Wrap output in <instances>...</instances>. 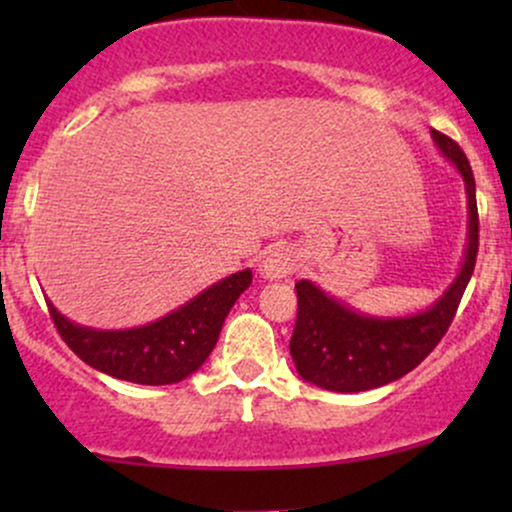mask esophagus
<instances>
[{
  "instance_id": "1",
  "label": "esophagus",
  "mask_w": 512,
  "mask_h": 512,
  "mask_svg": "<svg viewBox=\"0 0 512 512\" xmlns=\"http://www.w3.org/2000/svg\"><path fill=\"white\" fill-rule=\"evenodd\" d=\"M296 267H298L296 252L291 248H274L260 262V274L269 281H279L296 272Z\"/></svg>"
}]
</instances>
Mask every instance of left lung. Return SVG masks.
<instances>
[{
    "instance_id": "left-lung-1",
    "label": "left lung",
    "mask_w": 512,
    "mask_h": 512,
    "mask_svg": "<svg viewBox=\"0 0 512 512\" xmlns=\"http://www.w3.org/2000/svg\"><path fill=\"white\" fill-rule=\"evenodd\" d=\"M431 137L440 154L460 170L467 192V248L460 272L431 308L404 317L358 313L313 281H298V317L289 349L305 383L330 392H366L395 383L419 366L448 332L477 264V187L457 142L436 129H431Z\"/></svg>"
}]
</instances>
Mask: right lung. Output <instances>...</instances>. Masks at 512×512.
I'll use <instances>...</instances> for the list:
<instances>
[{"mask_svg":"<svg viewBox=\"0 0 512 512\" xmlns=\"http://www.w3.org/2000/svg\"><path fill=\"white\" fill-rule=\"evenodd\" d=\"M252 284L243 269L216 281L192 301L129 330H93L76 325L48 303L60 337L91 368L137 385H173L202 368L214 351L228 310Z\"/></svg>","mask_w":512,"mask_h":512,"instance_id":"add662e5","label":"right lung"}]
</instances>
